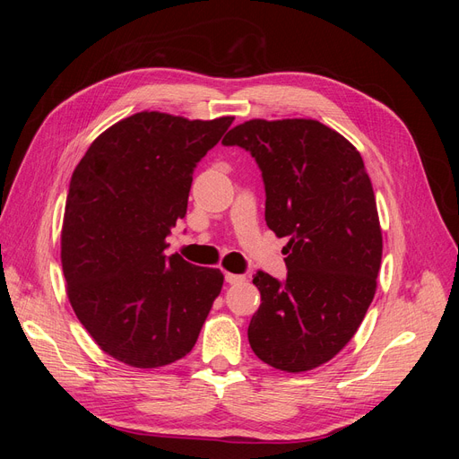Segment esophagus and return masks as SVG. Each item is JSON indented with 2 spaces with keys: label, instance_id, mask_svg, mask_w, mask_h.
Returning <instances> with one entry per match:
<instances>
[{
  "label": "esophagus",
  "instance_id": "34e87169",
  "mask_svg": "<svg viewBox=\"0 0 459 459\" xmlns=\"http://www.w3.org/2000/svg\"><path fill=\"white\" fill-rule=\"evenodd\" d=\"M226 281L230 283V285H239V283H243L245 281V275H239V273H226Z\"/></svg>",
  "mask_w": 459,
  "mask_h": 459
}]
</instances>
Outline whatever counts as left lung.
I'll use <instances>...</instances> for the list:
<instances>
[{
	"instance_id": "left-lung-1",
	"label": "left lung",
	"mask_w": 459,
	"mask_h": 459,
	"mask_svg": "<svg viewBox=\"0 0 459 459\" xmlns=\"http://www.w3.org/2000/svg\"><path fill=\"white\" fill-rule=\"evenodd\" d=\"M256 159L266 224L289 238L287 280L258 272L262 304L248 325L253 352L300 373L335 358L356 335L377 289L383 235L358 149L312 118H253L228 132Z\"/></svg>"
}]
</instances>
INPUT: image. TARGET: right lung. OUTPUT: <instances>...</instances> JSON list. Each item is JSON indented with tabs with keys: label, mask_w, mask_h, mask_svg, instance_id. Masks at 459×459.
Returning a JSON list of instances; mask_svg holds the SVG:
<instances>
[{
	"label": "right lung",
	"mask_w": 459,
	"mask_h": 459,
	"mask_svg": "<svg viewBox=\"0 0 459 459\" xmlns=\"http://www.w3.org/2000/svg\"><path fill=\"white\" fill-rule=\"evenodd\" d=\"M231 122L142 110L97 135L73 172L61 230L66 295L122 364L155 369L189 354L224 285L220 270L164 248L186 216L193 169Z\"/></svg>",
	"instance_id": "1"
}]
</instances>
